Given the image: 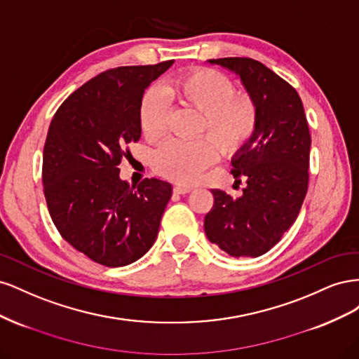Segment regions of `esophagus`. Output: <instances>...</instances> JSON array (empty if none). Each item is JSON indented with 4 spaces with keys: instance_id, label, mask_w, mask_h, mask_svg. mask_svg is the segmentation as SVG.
<instances>
[{
    "instance_id": "34e87169",
    "label": "esophagus",
    "mask_w": 359,
    "mask_h": 359,
    "mask_svg": "<svg viewBox=\"0 0 359 359\" xmlns=\"http://www.w3.org/2000/svg\"><path fill=\"white\" fill-rule=\"evenodd\" d=\"M173 191H175L177 194H187L191 191V189L187 186H175L173 187Z\"/></svg>"
}]
</instances>
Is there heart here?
<instances>
[{
    "label": "heart",
    "mask_w": 359,
    "mask_h": 359,
    "mask_svg": "<svg viewBox=\"0 0 359 359\" xmlns=\"http://www.w3.org/2000/svg\"><path fill=\"white\" fill-rule=\"evenodd\" d=\"M169 91L181 106L198 111L201 119L194 140H169L154 154L153 165L160 175L190 184L217 160L216 144L223 154H235L252 142L259 128V106L252 95L235 91L233 81L224 73L196 67L173 79ZM170 103L165 91L153 86L140 103L139 121L144 136L157 142L168 133Z\"/></svg>",
    "instance_id": "obj_1"
}]
</instances>
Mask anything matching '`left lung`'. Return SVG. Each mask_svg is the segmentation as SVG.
<instances>
[{
	"label": "left lung",
	"instance_id": "obj_1",
	"mask_svg": "<svg viewBox=\"0 0 359 359\" xmlns=\"http://www.w3.org/2000/svg\"><path fill=\"white\" fill-rule=\"evenodd\" d=\"M211 64L233 72L259 106V128L232 160L240 198L212 189L205 215L208 240L233 257H257L273 248L297 220L309 189L310 130L297 90L262 62L219 58Z\"/></svg>",
	"mask_w": 359,
	"mask_h": 359
}]
</instances>
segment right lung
<instances>
[{"mask_svg": "<svg viewBox=\"0 0 359 359\" xmlns=\"http://www.w3.org/2000/svg\"><path fill=\"white\" fill-rule=\"evenodd\" d=\"M173 61L106 70L58 107L43 149V191L50 219L73 248L94 262L133 264L153 247L172 186L119 178L128 145L140 139L139 111L149 83Z\"/></svg>", "mask_w": 359, "mask_h": 359, "instance_id": "add662e5", "label": "right lung"}]
</instances>
